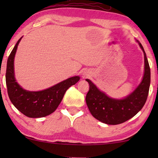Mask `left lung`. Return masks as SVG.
Masks as SVG:
<instances>
[{
	"instance_id": "left-lung-1",
	"label": "left lung",
	"mask_w": 158,
	"mask_h": 158,
	"mask_svg": "<svg viewBox=\"0 0 158 158\" xmlns=\"http://www.w3.org/2000/svg\"><path fill=\"white\" fill-rule=\"evenodd\" d=\"M138 43L144 52V76L139 86L126 98L120 100L109 98L86 79L90 85L85 97L86 103L92 116L101 122L112 125L124 123L135 116L146 102L150 85V68L143 47Z\"/></svg>"
}]
</instances>
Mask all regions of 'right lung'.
Returning a JSON list of instances; mask_svg holds the SVG:
<instances>
[{
	"label": "right lung",
	"mask_w": 158,
	"mask_h": 158,
	"mask_svg": "<svg viewBox=\"0 0 158 158\" xmlns=\"http://www.w3.org/2000/svg\"><path fill=\"white\" fill-rule=\"evenodd\" d=\"M21 40V38L18 40L7 61L6 82L8 96L14 106L25 116L30 118L44 117L57 109L66 90L71 85H75L80 80V77H70L41 91H29L23 89L16 81L14 68L15 54Z\"/></svg>",
	"instance_id": "1"
}]
</instances>
